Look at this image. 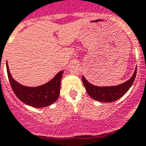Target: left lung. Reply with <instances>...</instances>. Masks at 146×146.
I'll return each instance as SVG.
<instances>
[{"label":"left lung","mask_w":146,"mask_h":146,"mask_svg":"<svg viewBox=\"0 0 146 146\" xmlns=\"http://www.w3.org/2000/svg\"><path fill=\"white\" fill-rule=\"evenodd\" d=\"M137 73V67L130 79L122 84L111 86H97L90 84L82 76V81L87 93L94 100L102 102H113L123 96L130 89L135 81Z\"/></svg>","instance_id":"left-lung-1"}]
</instances>
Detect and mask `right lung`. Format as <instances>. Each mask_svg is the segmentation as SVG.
Here are the masks:
<instances>
[{"mask_svg":"<svg viewBox=\"0 0 146 146\" xmlns=\"http://www.w3.org/2000/svg\"><path fill=\"white\" fill-rule=\"evenodd\" d=\"M9 82L13 92L21 102L35 108L48 107L58 100L60 91V82L64 71L57 73L52 79L43 85L29 87L21 85L15 81L10 73L9 65L6 62Z\"/></svg>","mask_w":146,"mask_h":146,"instance_id":"add662e5","label":"right lung"}]
</instances>
